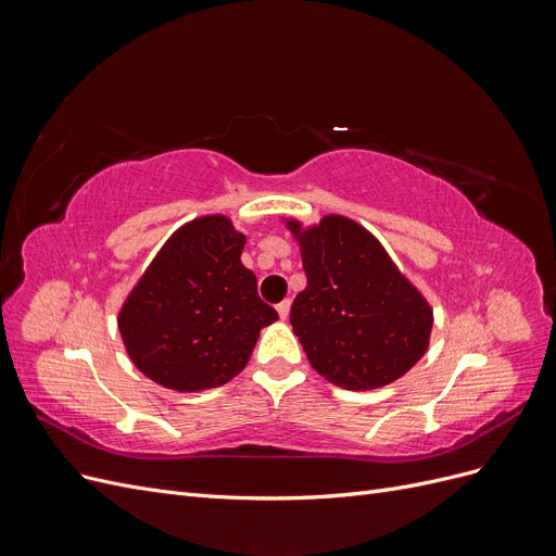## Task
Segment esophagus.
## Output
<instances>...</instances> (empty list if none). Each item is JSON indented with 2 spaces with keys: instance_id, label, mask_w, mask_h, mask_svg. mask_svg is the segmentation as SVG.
I'll return each mask as SVG.
<instances>
[{
  "instance_id": "1",
  "label": "esophagus",
  "mask_w": 556,
  "mask_h": 556,
  "mask_svg": "<svg viewBox=\"0 0 556 556\" xmlns=\"http://www.w3.org/2000/svg\"><path fill=\"white\" fill-rule=\"evenodd\" d=\"M290 308H292V304H290V299H285V301H280V304L276 306V311H278V315H280V319H288V317H290Z\"/></svg>"
}]
</instances>
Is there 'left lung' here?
<instances>
[{"label":"left lung","mask_w":556,"mask_h":556,"mask_svg":"<svg viewBox=\"0 0 556 556\" xmlns=\"http://www.w3.org/2000/svg\"><path fill=\"white\" fill-rule=\"evenodd\" d=\"M308 276L290 323L315 371L336 387L368 392L399 380L431 343L433 308L384 245L357 220L280 217Z\"/></svg>","instance_id":"left-lung-1"}]
</instances>
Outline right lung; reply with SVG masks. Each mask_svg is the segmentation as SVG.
<instances>
[{
	"label": "right lung",
	"instance_id": "obj_1",
	"mask_svg": "<svg viewBox=\"0 0 556 556\" xmlns=\"http://www.w3.org/2000/svg\"><path fill=\"white\" fill-rule=\"evenodd\" d=\"M245 233L211 213L178 227L117 311L131 364L174 392H206L237 378L260 331L278 319L243 266Z\"/></svg>",
	"mask_w": 556,
	"mask_h": 556
}]
</instances>
